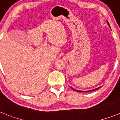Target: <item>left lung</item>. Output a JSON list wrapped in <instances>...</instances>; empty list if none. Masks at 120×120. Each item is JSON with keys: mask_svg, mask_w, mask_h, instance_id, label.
Returning <instances> with one entry per match:
<instances>
[{"mask_svg": "<svg viewBox=\"0 0 120 120\" xmlns=\"http://www.w3.org/2000/svg\"><path fill=\"white\" fill-rule=\"evenodd\" d=\"M108 25H109V23H108ZM101 87H99V88H96V89H92V90H87V91H82V90H76V89H73V88H71V89H73V90H76V91H78V92H91V91H93V90H97V89H99V88H100Z\"/></svg>", "mask_w": 120, "mask_h": 120, "instance_id": "8db88e82", "label": "left lung"}]
</instances>
